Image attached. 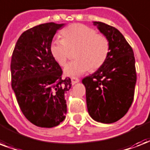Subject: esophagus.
<instances>
[{
  "instance_id": "esophagus-1",
  "label": "esophagus",
  "mask_w": 150,
  "mask_h": 150,
  "mask_svg": "<svg viewBox=\"0 0 150 150\" xmlns=\"http://www.w3.org/2000/svg\"><path fill=\"white\" fill-rule=\"evenodd\" d=\"M79 82V79H77V78H71V83H72V85H75L76 83H78Z\"/></svg>"
}]
</instances>
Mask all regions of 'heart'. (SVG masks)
<instances>
[{
	"label": "heart",
	"instance_id": "obj_1",
	"mask_svg": "<svg viewBox=\"0 0 150 150\" xmlns=\"http://www.w3.org/2000/svg\"><path fill=\"white\" fill-rule=\"evenodd\" d=\"M62 39L52 40L50 52L52 59L64 66L70 50H75V60L64 67V73L69 77H77L90 70H97L107 60L110 52L108 38L97 34L96 30L80 23H74L60 31Z\"/></svg>",
	"mask_w": 150,
	"mask_h": 150
}]
</instances>
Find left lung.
<instances>
[{"label":"left lung","mask_w":150,"mask_h":150,"mask_svg":"<svg viewBox=\"0 0 150 150\" xmlns=\"http://www.w3.org/2000/svg\"><path fill=\"white\" fill-rule=\"evenodd\" d=\"M93 24L108 38L110 52L105 64L82 83L90 117L97 122L112 123L124 116L133 102L135 60L132 48L118 30L101 22Z\"/></svg>","instance_id":"8db88e82"}]
</instances>
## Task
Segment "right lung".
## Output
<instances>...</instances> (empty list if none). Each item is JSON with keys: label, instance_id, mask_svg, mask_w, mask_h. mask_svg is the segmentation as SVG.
<instances>
[{"label": "right lung", "instance_id": "right-lung-1", "mask_svg": "<svg viewBox=\"0 0 150 150\" xmlns=\"http://www.w3.org/2000/svg\"><path fill=\"white\" fill-rule=\"evenodd\" d=\"M47 23L27 30L17 41L11 61V87L25 117L40 127H53L64 120L65 93L70 78L50 52L56 32L64 26Z\"/></svg>", "mask_w": 150, "mask_h": 150}]
</instances>
